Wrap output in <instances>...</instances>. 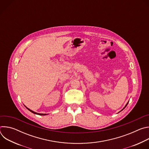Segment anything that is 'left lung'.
I'll return each instance as SVG.
<instances>
[{
  "mask_svg": "<svg viewBox=\"0 0 149 149\" xmlns=\"http://www.w3.org/2000/svg\"><path fill=\"white\" fill-rule=\"evenodd\" d=\"M127 104H128V103H127V104H126V105H125V107H124V109H125V107H126V106H127Z\"/></svg>",
  "mask_w": 149,
  "mask_h": 149,
  "instance_id": "1",
  "label": "left lung"
}]
</instances>
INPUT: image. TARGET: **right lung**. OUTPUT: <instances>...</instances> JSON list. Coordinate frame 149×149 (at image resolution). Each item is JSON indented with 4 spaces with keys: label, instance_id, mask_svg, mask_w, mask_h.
Wrapping results in <instances>:
<instances>
[{
    "label": "right lung",
    "instance_id": "add662e5",
    "mask_svg": "<svg viewBox=\"0 0 149 149\" xmlns=\"http://www.w3.org/2000/svg\"><path fill=\"white\" fill-rule=\"evenodd\" d=\"M27 108V107H26ZM27 109L28 110H29L31 112H32V113H33V114H38V115H40V116H44V115H46V114H39V113H35V112H34V111H32V110H31L30 109H29L28 108H27Z\"/></svg>",
    "mask_w": 149,
    "mask_h": 149
}]
</instances>
